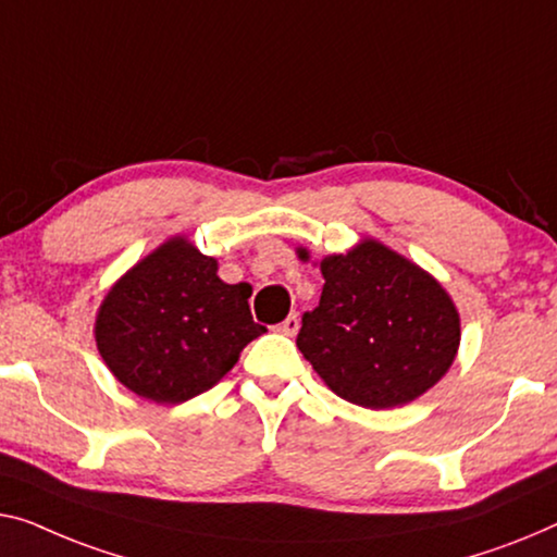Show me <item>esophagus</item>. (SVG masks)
I'll return each instance as SVG.
<instances>
[{
    "mask_svg": "<svg viewBox=\"0 0 557 557\" xmlns=\"http://www.w3.org/2000/svg\"><path fill=\"white\" fill-rule=\"evenodd\" d=\"M282 335H287V337H295L297 335V330H300V318H297V312H293V314H287V320L285 322H280V327H277Z\"/></svg>",
    "mask_w": 557,
    "mask_h": 557,
    "instance_id": "obj_1",
    "label": "esophagus"
}]
</instances>
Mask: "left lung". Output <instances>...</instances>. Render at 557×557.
<instances>
[{
  "mask_svg": "<svg viewBox=\"0 0 557 557\" xmlns=\"http://www.w3.org/2000/svg\"><path fill=\"white\" fill-rule=\"evenodd\" d=\"M320 270V305L305 312L297 347L332 393L385 410L445 375L460 345V318L440 282L375 239L325 257Z\"/></svg>",
  "mask_w": 557,
  "mask_h": 557,
  "instance_id": "8db88e82",
  "label": "left lung"
}]
</instances>
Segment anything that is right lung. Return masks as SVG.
Returning <instances> with one entry per match:
<instances>
[{
    "instance_id": "obj_1",
    "label": "right lung",
    "mask_w": 557,
    "mask_h": 557,
    "mask_svg": "<svg viewBox=\"0 0 557 557\" xmlns=\"http://www.w3.org/2000/svg\"><path fill=\"white\" fill-rule=\"evenodd\" d=\"M247 282L227 285L218 260L182 237L137 262L104 297L97 347L132 393L154 403H185L218 385L247 343L260 337Z\"/></svg>"
}]
</instances>
